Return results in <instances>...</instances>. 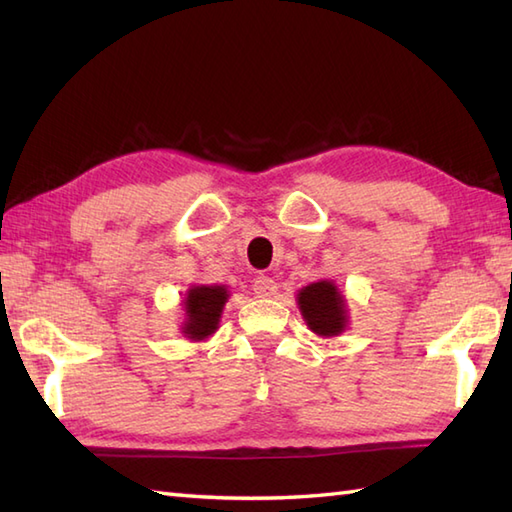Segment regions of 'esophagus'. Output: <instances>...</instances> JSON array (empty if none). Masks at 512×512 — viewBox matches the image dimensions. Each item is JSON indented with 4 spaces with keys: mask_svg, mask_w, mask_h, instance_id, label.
Segmentation results:
<instances>
[{
    "mask_svg": "<svg viewBox=\"0 0 512 512\" xmlns=\"http://www.w3.org/2000/svg\"><path fill=\"white\" fill-rule=\"evenodd\" d=\"M277 288H279L277 281H275L273 277H268V275H259V277L255 279V284H253L255 295L262 297V299L275 297V295H277Z\"/></svg>",
    "mask_w": 512,
    "mask_h": 512,
    "instance_id": "34e87169",
    "label": "esophagus"
}]
</instances>
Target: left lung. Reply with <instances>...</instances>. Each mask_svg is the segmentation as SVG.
Here are the masks:
<instances>
[{"label": "left lung", "mask_w": 512, "mask_h": 512, "mask_svg": "<svg viewBox=\"0 0 512 512\" xmlns=\"http://www.w3.org/2000/svg\"><path fill=\"white\" fill-rule=\"evenodd\" d=\"M297 306L308 328L321 339L341 336L350 325L345 295L332 279H319L303 286L297 292Z\"/></svg>", "instance_id": "obj_1"}]
</instances>
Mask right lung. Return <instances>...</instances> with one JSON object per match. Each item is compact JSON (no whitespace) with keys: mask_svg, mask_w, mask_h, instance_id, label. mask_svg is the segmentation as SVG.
Wrapping results in <instances>:
<instances>
[{"mask_svg":"<svg viewBox=\"0 0 512 512\" xmlns=\"http://www.w3.org/2000/svg\"><path fill=\"white\" fill-rule=\"evenodd\" d=\"M228 297L226 286H191L187 292H184L182 299V310H184V319L180 325V332L184 334V339L202 343L209 339L220 328V319Z\"/></svg>","mask_w":512,"mask_h":512,"instance_id":"obj_1","label":"right lung"}]
</instances>
